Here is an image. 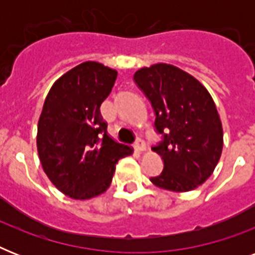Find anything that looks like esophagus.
<instances>
[{
    "mask_svg": "<svg viewBox=\"0 0 255 255\" xmlns=\"http://www.w3.org/2000/svg\"><path fill=\"white\" fill-rule=\"evenodd\" d=\"M133 147H135V149L137 152L145 151V143H144V140H141V139L136 140L135 144H133Z\"/></svg>",
    "mask_w": 255,
    "mask_h": 255,
    "instance_id": "1",
    "label": "esophagus"
}]
</instances>
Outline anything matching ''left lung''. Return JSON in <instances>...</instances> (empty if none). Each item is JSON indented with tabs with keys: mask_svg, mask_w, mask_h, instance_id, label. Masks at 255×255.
Segmentation results:
<instances>
[{
	"mask_svg": "<svg viewBox=\"0 0 255 255\" xmlns=\"http://www.w3.org/2000/svg\"><path fill=\"white\" fill-rule=\"evenodd\" d=\"M133 79L151 102L155 127L163 133L153 151L164 169L151 177L152 184L172 192L196 189L213 173L222 153L224 132L213 98L196 78L167 63L137 70Z\"/></svg>",
	"mask_w": 255,
	"mask_h": 255,
	"instance_id": "1",
	"label": "left lung"
}]
</instances>
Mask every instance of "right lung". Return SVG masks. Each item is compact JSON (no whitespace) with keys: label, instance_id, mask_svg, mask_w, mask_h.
Instances as JSON below:
<instances>
[{"label":"right lung","instance_id":"1","mask_svg":"<svg viewBox=\"0 0 255 255\" xmlns=\"http://www.w3.org/2000/svg\"><path fill=\"white\" fill-rule=\"evenodd\" d=\"M116 77V70L83 62L51 86L43 103L37 133L42 168L55 188L75 200L104 193L116 163L132 153L108 135L100 115Z\"/></svg>","mask_w":255,"mask_h":255}]
</instances>
